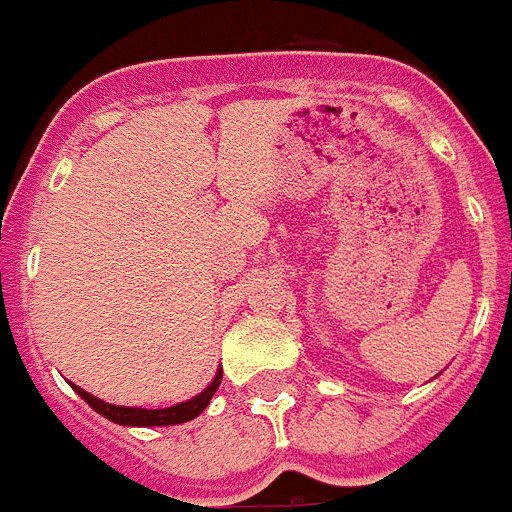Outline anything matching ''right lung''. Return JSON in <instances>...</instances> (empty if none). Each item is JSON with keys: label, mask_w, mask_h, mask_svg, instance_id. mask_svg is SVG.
<instances>
[{"label": "right lung", "mask_w": 512, "mask_h": 512, "mask_svg": "<svg viewBox=\"0 0 512 512\" xmlns=\"http://www.w3.org/2000/svg\"><path fill=\"white\" fill-rule=\"evenodd\" d=\"M220 379H223V366L217 369L215 379L210 382V387L207 390H202L200 395L192 397V400L187 402H179V405H171V408H164V410H146V408H122V405H110V402L99 400V397L89 395V392H84L81 387H76V384H71L74 387L76 395L81 397V400L87 402L89 408L97 410L99 415H104L107 420H112V423H120V425H176V423H187V420L197 418V415L202 413V410L210 405L212 395L217 392V387H220Z\"/></svg>", "instance_id": "add662e5"}]
</instances>
